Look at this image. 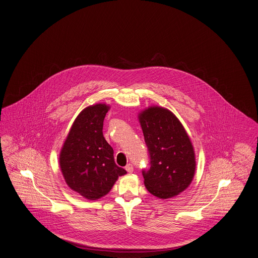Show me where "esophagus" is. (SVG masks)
Listing matches in <instances>:
<instances>
[{
	"label": "esophagus",
	"instance_id": "esophagus-1",
	"mask_svg": "<svg viewBox=\"0 0 258 258\" xmlns=\"http://www.w3.org/2000/svg\"><path fill=\"white\" fill-rule=\"evenodd\" d=\"M125 170L128 172V173H132V172L134 171V166H133V164H131V163L126 164V166H125Z\"/></svg>",
	"mask_w": 258,
	"mask_h": 258
}]
</instances>
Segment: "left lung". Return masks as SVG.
<instances>
[{
	"label": "left lung",
	"mask_w": 258,
	"mask_h": 258,
	"mask_svg": "<svg viewBox=\"0 0 258 258\" xmlns=\"http://www.w3.org/2000/svg\"><path fill=\"white\" fill-rule=\"evenodd\" d=\"M150 167L143 170L144 185L149 193L168 199L191 184L196 159L192 143L180 120L169 110L149 107L140 115Z\"/></svg>",
	"instance_id": "1"
}]
</instances>
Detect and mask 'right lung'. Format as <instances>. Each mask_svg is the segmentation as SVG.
Returning <instances> with one entry per match:
<instances>
[{"label":"right lung","instance_id":"obj_1","mask_svg":"<svg viewBox=\"0 0 258 258\" xmlns=\"http://www.w3.org/2000/svg\"><path fill=\"white\" fill-rule=\"evenodd\" d=\"M110 106L96 104L75 118L63 144L59 164L66 184L88 200L107 195L126 171L115 163L114 150L103 136Z\"/></svg>","mask_w":258,"mask_h":258}]
</instances>
